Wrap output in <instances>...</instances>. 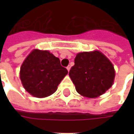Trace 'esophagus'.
<instances>
[{"mask_svg":"<svg viewBox=\"0 0 134 134\" xmlns=\"http://www.w3.org/2000/svg\"><path fill=\"white\" fill-rule=\"evenodd\" d=\"M70 68H71V66H70V65H68V66L67 67V70H68V71H70Z\"/></svg>","mask_w":134,"mask_h":134,"instance_id":"34e87169","label":"esophagus"}]
</instances>
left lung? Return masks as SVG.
<instances>
[{
  "label": "left lung",
  "instance_id": "1",
  "mask_svg": "<svg viewBox=\"0 0 134 134\" xmlns=\"http://www.w3.org/2000/svg\"><path fill=\"white\" fill-rule=\"evenodd\" d=\"M69 75L77 93L93 98L112 86L115 70L112 63L101 52H85L77 54Z\"/></svg>",
  "mask_w": 134,
  "mask_h": 134
}]
</instances>
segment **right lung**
I'll return each instance as SVG.
<instances>
[{
    "mask_svg": "<svg viewBox=\"0 0 134 134\" xmlns=\"http://www.w3.org/2000/svg\"><path fill=\"white\" fill-rule=\"evenodd\" d=\"M68 71L48 51L35 49L22 64L20 78L26 90L36 98L51 96Z\"/></svg>",
    "mask_w": 134,
    "mask_h": 134,
    "instance_id": "obj_1",
    "label": "right lung"
}]
</instances>
